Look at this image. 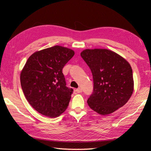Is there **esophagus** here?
Masks as SVG:
<instances>
[{
    "label": "esophagus",
    "mask_w": 151,
    "mask_h": 151,
    "mask_svg": "<svg viewBox=\"0 0 151 151\" xmlns=\"http://www.w3.org/2000/svg\"><path fill=\"white\" fill-rule=\"evenodd\" d=\"M75 91H76V93H81L83 92V90H82L81 88H78L77 89H76Z\"/></svg>",
    "instance_id": "obj_1"
}]
</instances>
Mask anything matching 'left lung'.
<instances>
[{
  "label": "left lung",
  "instance_id": "obj_1",
  "mask_svg": "<svg viewBox=\"0 0 151 151\" xmlns=\"http://www.w3.org/2000/svg\"><path fill=\"white\" fill-rule=\"evenodd\" d=\"M93 77V92L87 103L101 115L112 113L126 104L134 89L130 64L108 49H85L81 53Z\"/></svg>",
  "mask_w": 151,
  "mask_h": 151
}]
</instances>
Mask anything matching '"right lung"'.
<instances>
[{
  "mask_svg": "<svg viewBox=\"0 0 151 151\" xmlns=\"http://www.w3.org/2000/svg\"><path fill=\"white\" fill-rule=\"evenodd\" d=\"M74 55L70 48L56 45L28 58L20 84L27 100L39 113L55 118L67 108L73 89L66 86L63 68Z\"/></svg>",
  "mask_w": 151,
  "mask_h": 151,
  "instance_id": "right-lung-1",
  "label": "right lung"
}]
</instances>
